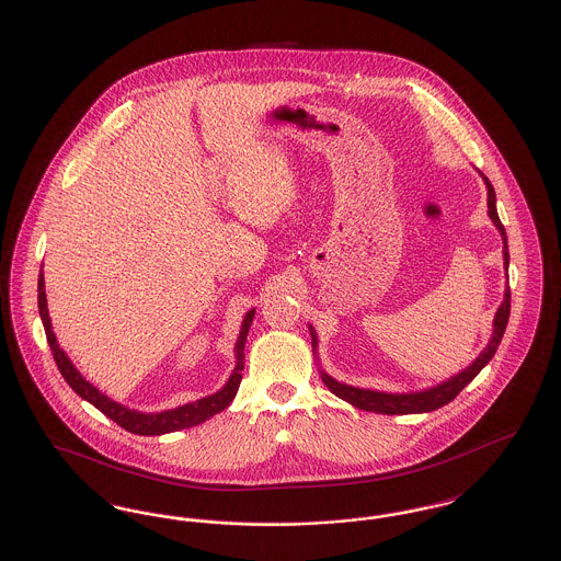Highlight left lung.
Instances as JSON below:
<instances>
[{"label": "left lung", "instance_id": "left-lung-1", "mask_svg": "<svg viewBox=\"0 0 561 561\" xmlns=\"http://www.w3.org/2000/svg\"><path fill=\"white\" fill-rule=\"evenodd\" d=\"M481 174V172H480ZM485 188H488V216L492 218L494 227L499 229L501 238H503V261H505V271H508V245L507 233L505 227L496 213V193L494 187L490 185V181L481 174ZM508 311H511V293L505 290V298L494 316V330L490 336V343L481 351L480 357H476V362L471 366H467L462 373L456 374L453 378L425 389V391H416V393H382V391H373V389H359V387H351L345 382L334 380L328 373L321 370V380L325 382V387L341 400L348 401L351 405L366 410V412H376V414H421V412H433L450 401L483 370V366L494 357L496 348L503 341L505 328H507ZM311 330V341H313V353L318 351V334L313 330V325H309Z\"/></svg>", "mask_w": 561, "mask_h": 561}]
</instances>
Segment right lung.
<instances>
[{
    "instance_id": "add662e5",
    "label": "right lung",
    "mask_w": 561,
    "mask_h": 561,
    "mask_svg": "<svg viewBox=\"0 0 561 561\" xmlns=\"http://www.w3.org/2000/svg\"><path fill=\"white\" fill-rule=\"evenodd\" d=\"M37 307H39V318H42L44 330H46L48 345L53 348L54 362L62 374V378L69 382V387L80 396L81 400L90 401L113 423H117L119 427H124L130 433H136V435H163V433H172V431H181V428L195 427V425L208 421L214 414L222 412L238 396L241 370H243V347H245L250 323L254 320V309L248 311L245 318L241 321L240 336H238V343H236V368H233V373H231L222 389H218L216 393L208 396V398L191 401V403L172 408V410L138 412V410H133L128 405H122V403L111 400L103 391H99L90 380H85L80 370L73 366V362L67 357V353L56 343L53 321L48 316L44 271L39 273V279H37Z\"/></svg>"
}]
</instances>
